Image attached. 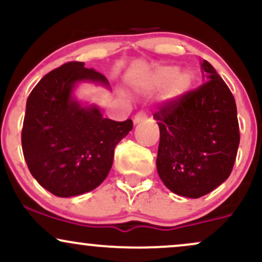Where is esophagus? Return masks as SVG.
<instances>
[{"mask_svg": "<svg viewBox=\"0 0 262 262\" xmlns=\"http://www.w3.org/2000/svg\"><path fill=\"white\" fill-rule=\"evenodd\" d=\"M146 118H148V114H146L145 112H143V111H140V112H138L134 116V123H135V124H137V123H140V122L145 121Z\"/></svg>", "mask_w": 262, "mask_h": 262, "instance_id": "obj_1", "label": "esophagus"}]
</instances>
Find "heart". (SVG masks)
I'll use <instances>...</instances> for the list:
<instances>
[{"label":"heart","mask_w":262,"mask_h":262,"mask_svg":"<svg viewBox=\"0 0 262 262\" xmlns=\"http://www.w3.org/2000/svg\"><path fill=\"white\" fill-rule=\"evenodd\" d=\"M151 82L155 87H165L167 100H180L191 90L193 85V75L183 70L177 73L175 66H162L156 69L151 75Z\"/></svg>","instance_id":"heart-1"}]
</instances>
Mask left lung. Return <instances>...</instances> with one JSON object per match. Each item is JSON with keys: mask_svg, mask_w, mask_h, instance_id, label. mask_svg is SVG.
I'll return each mask as SVG.
<instances>
[{"mask_svg": "<svg viewBox=\"0 0 262 262\" xmlns=\"http://www.w3.org/2000/svg\"><path fill=\"white\" fill-rule=\"evenodd\" d=\"M202 70L207 82L154 113L159 176L170 191L188 198L209 193L229 177L240 141L233 93L207 60Z\"/></svg>", "mask_w": 262, "mask_h": 262, "instance_id": "obj_1", "label": "left lung"}]
</instances>
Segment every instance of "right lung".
<instances>
[{"label": "right lung", "mask_w": 262, "mask_h": 262, "mask_svg": "<svg viewBox=\"0 0 262 262\" xmlns=\"http://www.w3.org/2000/svg\"><path fill=\"white\" fill-rule=\"evenodd\" d=\"M81 81L108 86L103 75L70 61L50 71L27 100L22 149L27 166L40 186L58 197L92 191L104 181L114 148L133 129L132 119L103 118L96 106L73 97Z\"/></svg>", "instance_id": "obj_1"}]
</instances>
